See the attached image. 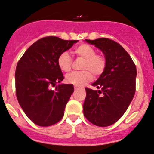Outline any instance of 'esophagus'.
Masks as SVG:
<instances>
[{"instance_id":"34e87169","label":"esophagus","mask_w":154,"mask_h":154,"mask_svg":"<svg viewBox=\"0 0 154 154\" xmlns=\"http://www.w3.org/2000/svg\"><path fill=\"white\" fill-rule=\"evenodd\" d=\"M74 89H75V90H80V89H81V88H79V87H77V86H74Z\"/></svg>"}]
</instances>
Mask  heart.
<instances>
[{
  "label": "heart",
  "mask_w": 154,
  "mask_h": 154,
  "mask_svg": "<svg viewBox=\"0 0 154 154\" xmlns=\"http://www.w3.org/2000/svg\"><path fill=\"white\" fill-rule=\"evenodd\" d=\"M74 53L80 58L84 59L82 71H74L66 76V81L75 86L81 87L92 80V74L95 77L101 75L106 68V59L101 55L96 54L94 48L87 44H82L76 47ZM57 64L63 71L68 72L71 70L72 58L68 52L65 51L60 54Z\"/></svg>",
  "instance_id": "obj_1"
}]
</instances>
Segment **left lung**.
Segmentation results:
<instances>
[{
  "mask_svg": "<svg viewBox=\"0 0 154 154\" xmlns=\"http://www.w3.org/2000/svg\"><path fill=\"white\" fill-rule=\"evenodd\" d=\"M103 52L106 66L93 83L97 90L86 88L83 114L98 127H107L121 119L136 91V68L128 53L119 43L106 38L86 39Z\"/></svg>",
  "mask_w": 154,
  "mask_h": 154,
  "instance_id": "left-lung-1",
  "label": "left lung"
}]
</instances>
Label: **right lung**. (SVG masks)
<instances>
[{"mask_svg": "<svg viewBox=\"0 0 154 154\" xmlns=\"http://www.w3.org/2000/svg\"><path fill=\"white\" fill-rule=\"evenodd\" d=\"M78 40H64L56 36L41 38L32 45L16 66L15 90L20 106L35 125L48 127L60 122L70 97L72 84H59L64 79L57 64L60 54Z\"/></svg>", "mask_w": 154, "mask_h": 154, "instance_id": "add662e5", "label": "right lung"}]
</instances>
